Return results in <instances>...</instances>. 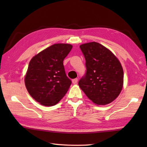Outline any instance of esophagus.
Listing matches in <instances>:
<instances>
[{
    "instance_id": "obj_1",
    "label": "esophagus",
    "mask_w": 147,
    "mask_h": 147,
    "mask_svg": "<svg viewBox=\"0 0 147 147\" xmlns=\"http://www.w3.org/2000/svg\"><path fill=\"white\" fill-rule=\"evenodd\" d=\"M72 82H73V83L74 84V85H76V84L77 82H78V79H77V78L73 79V80H72Z\"/></svg>"
}]
</instances>
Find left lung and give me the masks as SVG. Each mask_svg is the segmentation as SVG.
Returning a JSON list of instances; mask_svg holds the SVG:
<instances>
[{"instance_id":"obj_1","label":"left lung","mask_w":147,"mask_h":147,"mask_svg":"<svg viewBox=\"0 0 147 147\" xmlns=\"http://www.w3.org/2000/svg\"><path fill=\"white\" fill-rule=\"evenodd\" d=\"M86 61L85 74L78 85L96 105H107L116 98L123 88L124 73L118 59L97 42L80 46Z\"/></svg>"}]
</instances>
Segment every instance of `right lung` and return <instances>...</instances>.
<instances>
[{
	"label": "right lung",
	"mask_w": 147,
	"mask_h": 147,
	"mask_svg": "<svg viewBox=\"0 0 147 147\" xmlns=\"http://www.w3.org/2000/svg\"><path fill=\"white\" fill-rule=\"evenodd\" d=\"M73 46L56 43L31 59L24 78L30 95L44 106H53L67 93L71 81L65 73L63 61Z\"/></svg>",
	"instance_id": "add662e5"
}]
</instances>
